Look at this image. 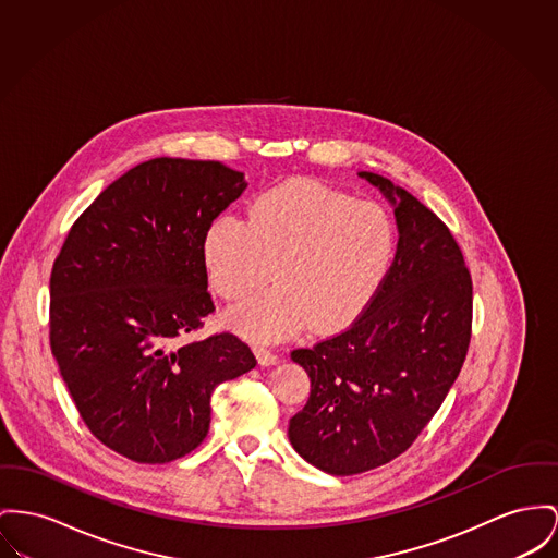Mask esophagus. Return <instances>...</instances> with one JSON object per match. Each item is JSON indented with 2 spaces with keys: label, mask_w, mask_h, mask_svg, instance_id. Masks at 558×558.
<instances>
[{
  "label": "esophagus",
  "mask_w": 558,
  "mask_h": 558,
  "mask_svg": "<svg viewBox=\"0 0 558 558\" xmlns=\"http://www.w3.org/2000/svg\"><path fill=\"white\" fill-rule=\"evenodd\" d=\"M254 353H256L260 366H275V364L279 362V355H275L270 349H266V347H262V344L254 347Z\"/></svg>",
  "instance_id": "obj_1"
}]
</instances>
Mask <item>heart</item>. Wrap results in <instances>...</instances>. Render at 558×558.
<instances>
[{"label": "heart", "mask_w": 558, "mask_h": 558, "mask_svg": "<svg viewBox=\"0 0 558 558\" xmlns=\"http://www.w3.org/2000/svg\"><path fill=\"white\" fill-rule=\"evenodd\" d=\"M398 250L389 211L317 182L270 187L247 220L220 216L203 239L214 290L243 300L270 279L275 288L232 308L228 326L260 342L349 324L387 279Z\"/></svg>", "instance_id": "heart-1"}]
</instances>
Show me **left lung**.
I'll return each mask as SVG.
<instances>
[{"label":"left lung","mask_w":558,"mask_h":558,"mask_svg":"<svg viewBox=\"0 0 558 558\" xmlns=\"http://www.w3.org/2000/svg\"><path fill=\"white\" fill-rule=\"evenodd\" d=\"M357 175L393 207L396 260L344 332L292 351L311 396L290 418V442L335 476L385 465L416 440L457 380L472 332V277L445 222L391 180Z\"/></svg>","instance_id":"8db88e82"}]
</instances>
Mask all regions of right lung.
<instances>
[{
	"instance_id": "1",
	"label": "right lung",
	"mask_w": 558,
	"mask_h": 558,
	"mask_svg": "<svg viewBox=\"0 0 558 558\" xmlns=\"http://www.w3.org/2000/svg\"><path fill=\"white\" fill-rule=\"evenodd\" d=\"M247 187L216 160L151 158L75 220L50 275V349L90 434L137 463L201 445L211 393L256 366L234 335L182 342L214 313L203 239Z\"/></svg>"
}]
</instances>
